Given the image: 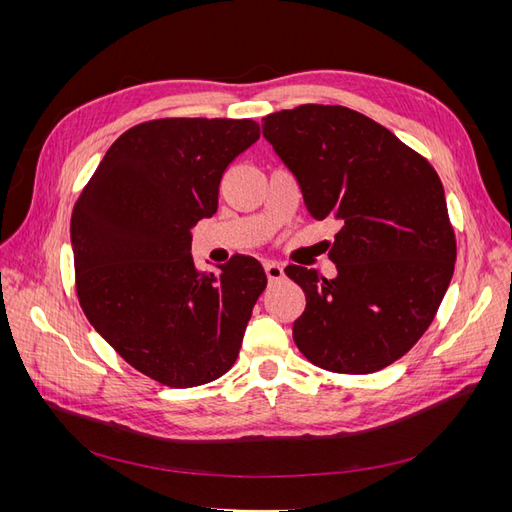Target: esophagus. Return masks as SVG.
Returning <instances> with one entry per match:
<instances>
[{
  "mask_svg": "<svg viewBox=\"0 0 512 512\" xmlns=\"http://www.w3.org/2000/svg\"><path fill=\"white\" fill-rule=\"evenodd\" d=\"M265 273H267L269 282H277V280H282V277H284V267L280 265V262L267 260L265 262Z\"/></svg>",
  "mask_w": 512,
  "mask_h": 512,
  "instance_id": "1",
  "label": "esophagus"
}]
</instances>
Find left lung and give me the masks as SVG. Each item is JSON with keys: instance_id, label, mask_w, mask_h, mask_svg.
<instances>
[{"instance_id": "8db88e82", "label": "left lung", "mask_w": 512, "mask_h": 512, "mask_svg": "<svg viewBox=\"0 0 512 512\" xmlns=\"http://www.w3.org/2000/svg\"><path fill=\"white\" fill-rule=\"evenodd\" d=\"M314 220L342 228L333 280L288 265L305 292L292 337L314 365L371 374L404 356L436 316L455 269V235L431 164L374 119L303 104L262 119Z\"/></svg>"}]
</instances>
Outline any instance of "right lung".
<instances>
[{"label":"right lung","instance_id":"obj_1","mask_svg":"<svg viewBox=\"0 0 512 512\" xmlns=\"http://www.w3.org/2000/svg\"><path fill=\"white\" fill-rule=\"evenodd\" d=\"M260 136L252 119H158L123 132L72 211L76 292L123 359L166 386L220 378L239 356L267 275L237 254L200 273L192 228L218 211L230 162Z\"/></svg>","mask_w":512,"mask_h":512}]
</instances>
